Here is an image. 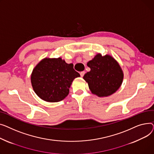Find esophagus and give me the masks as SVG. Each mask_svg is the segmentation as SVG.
I'll return each instance as SVG.
<instances>
[{
  "instance_id": "obj_1",
  "label": "esophagus",
  "mask_w": 154,
  "mask_h": 154,
  "mask_svg": "<svg viewBox=\"0 0 154 154\" xmlns=\"http://www.w3.org/2000/svg\"><path fill=\"white\" fill-rule=\"evenodd\" d=\"M85 71H81L80 73V75L81 77H83L85 75Z\"/></svg>"
}]
</instances>
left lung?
<instances>
[{
    "label": "left lung",
    "instance_id": "left-lung-1",
    "mask_svg": "<svg viewBox=\"0 0 154 154\" xmlns=\"http://www.w3.org/2000/svg\"><path fill=\"white\" fill-rule=\"evenodd\" d=\"M87 66L91 70L84 75L90 91L98 97H107L116 92L121 87L124 73L119 64L112 56L101 53L89 61Z\"/></svg>",
    "mask_w": 154,
    "mask_h": 154
}]
</instances>
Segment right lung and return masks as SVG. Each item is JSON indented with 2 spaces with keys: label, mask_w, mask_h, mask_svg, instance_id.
<instances>
[{
  "label": "right lung",
  "mask_w": 154,
  "mask_h": 154,
  "mask_svg": "<svg viewBox=\"0 0 154 154\" xmlns=\"http://www.w3.org/2000/svg\"><path fill=\"white\" fill-rule=\"evenodd\" d=\"M80 75L61 58H45L33 68L31 83L33 91L43 100L56 103L69 94L73 81Z\"/></svg>",
  "instance_id": "add662e5"
}]
</instances>
